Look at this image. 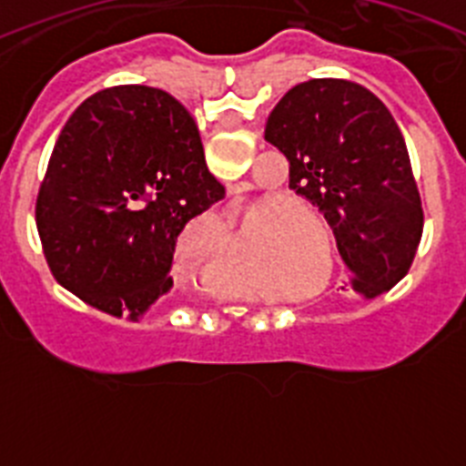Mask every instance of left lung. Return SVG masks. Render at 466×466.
I'll list each match as a JSON object with an SVG mask.
<instances>
[{
	"instance_id": "left-lung-1",
	"label": "left lung",
	"mask_w": 466,
	"mask_h": 466,
	"mask_svg": "<svg viewBox=\"0 0 466 466\" xmlns=\"http://www.w3.org/2000/svg\"><path fill=\"white\" fill-rule=\"evenodd\" d=\"M266 139L289 160L291 191L333 228L350 287L366 299L392 289L413 263L425 217L390 109L355 81L310 79L275 105Z\"/></svg>"
}]
</instances>
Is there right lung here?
Wrapping results in <instances>:
<instances>
[{
    "instance_id": "add662e5",
    "label": "right lung",
    "mask_w": 466,
    "mask_h": 466,
    "mask_svg": "<svg viewBox=\"0 0 466 466\" xmlns=\"http://www.w3.org/2000/svg\"><path fill=\"white\" fill-rule=\"evenodd\" d=\"M224 193L182 102L149 86L100 90L65 123L36 196L48 268L88 306L137 319L172 289L184 226Z\"/></svg>"
}]
</instances>
